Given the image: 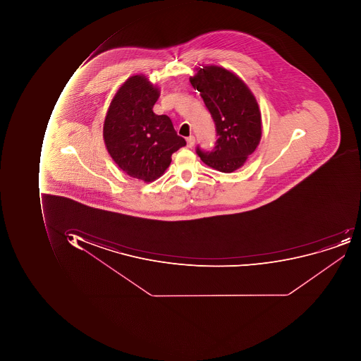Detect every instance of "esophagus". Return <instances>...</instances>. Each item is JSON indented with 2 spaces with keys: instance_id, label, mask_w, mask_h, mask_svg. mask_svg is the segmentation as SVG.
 Returning a JSON list of instances; mask_svg holds the SVG:
<instances>
[{
  "instance_id": "obj_1",
  "label": "esophagus",
  "mask_w": 361,
  "mask_h": 361,
  "mask_svg": "<svg viewBox=\"0 0 361 361\" xmlns=\"http://www.w3.org/2000/svg\"><path fill=\"white\" fill-rule=\"evenodd\" d=\"M186 143H188V147H194V144H195V137H193V135H190L189 137H186Z\"/></svg>"
}]
</instances>
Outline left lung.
<instances>
[{"mask_svg":"<svg viewBox=\"0 0 361 361\" xmlns=\"http://www.w3.org/2000/svg\"><path fill=\"white\" fill-rule=\"evenodd\" d=\"M212 114L218 140L200 159L212 169L230 173L242 167L262 139V113L250 87L233 71L217 65L196 68L190 78Z\"/></svg>","mask_w":361,"mask_h":361,"instance_id":"obj_1","label":"left lung"}]
</instances>
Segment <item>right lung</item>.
<instances>
[{
    "instance_id": "obj_1",
    "label": "right lung",
    "mask_w": 361,
    "mask_h": 361,
    "mask_svg": "<svg viewBox=\"0 0 361 361\" xmlns=\"http://www.w3.org/2000/svg\"><path fill=\"white\" fill-rule=\"evenodd\" d=\"M159 94L147 75H131L114 95L104 121V142L116 165L147 183L161 177L172 154L186 145L170 118L154 113Z\"/></svg>"
}]
</instances>
